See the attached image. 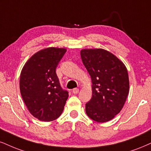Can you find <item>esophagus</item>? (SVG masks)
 Here are the masks:
<instances>
[{
	"label": "esophagus",
	"mask_w": 151,
	"mask_h": 151,
	"mask_svg": "<svg viewBox=\"0 0 151 151\" xmlns=\"http://www.w3.org/2000/svg\"><path fill=\"white\" fill-rule=\"evenodd\" d=\"M72 92L73 93V94H78V93L79 92V89L78 88H74L73 90H72Z\"/></svg>",
	"instance_id": "obj_1"
}]
</instances>
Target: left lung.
I'll return each instance as SVG.
<instances>
[{
    "mask_svg": "<svg viewBox=\"0 0 151 151\" xmlns=\"http://www.w3.org/2000/svg\"><path fill=\"white\" fill-rule=\"evenodd\" d=\"M81 56L92 83V96L85 104V111L96 122H108L120 112L127 99L129 89L127 68L104 49H83Z\"/></svg>",
    "mask_w": 151,
    "mask_h": 151,
    "instance_id": "obj_1",
    "label": "left lung"
}]
</instances>
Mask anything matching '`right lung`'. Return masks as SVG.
I'll use <instances>...</instances> for the list:
<instances>
[{"label": "right lung", "mask_w": 151, "mask_h": 151, "mask_svg": "<svg viewBox=\"0 0 151 151\" xmlns=\"http://www.w3.org/2000/svg\"><path fill=\"white\" fill-rule=\"evenodd\" d=\"M66 49L47 47L35 53L20 74L19 88L28 110L39 120L50 122L60 116L68 97L61 88L56 68Z\"/></svg>", "instance_id": "1"}]
</instances>
